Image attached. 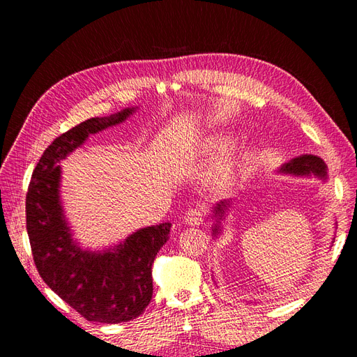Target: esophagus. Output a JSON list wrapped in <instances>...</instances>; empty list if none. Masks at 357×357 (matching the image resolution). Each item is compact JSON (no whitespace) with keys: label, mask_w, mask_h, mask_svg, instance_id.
<instances>
[{"label":"esophagus","mask_w":357,"mask_h":357,"mask_svg":"<svg viewBox=\"0 0 357 357\" xmlns=\"http://www.w3.org/2000/svg\"><path fill=\"white\" fill-rule=\"evenodd\" d=\"M204 220V213L199 208H192L185 214V223L189 226H199Z\"/></svg>","instance_id":"esophagus-1"}]
</instances>
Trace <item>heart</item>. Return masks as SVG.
Wrapping results in <instances>:
<instances>
[{
	"label": "heart",
	"mask_w": 357,
	"mask_h": 357,
	"mask_svg": "<svg viewBox=\"0 0 357 357\" xmlns=\"http://www.w3.org/2000/svg\"><path fill=\"white\" fill-rule=\"evenodd\" d=\"M231 138L226 135H214L208 143L205 144V149L210 152H223L228 149ZM235 180V164L229 159H222L215 164L207 174V185L210 189L219 192L226 188H229Z\"/></svg>",
	"instance_id": "1"
}]
</instances>
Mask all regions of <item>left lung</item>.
<instances>
[{"label":"left lung","mask_w":357,"mask_h":357,"mask_svg":"<svg viewBox=\"0 0 357 357\" xmlns=\"http://www.w3.org/2000/svg\"><path fill=\"white\" fill-rule=\"evenodd\" d=\"M280 174H289L295 177H311L314 176L323 181L328 180V167L325 160L314 155H301L298 158L290 159L277 169ZM232 207V199H225L214 205L211 219L214 223L211 226L214 240H218L222 235V222L226 218V213Z\"/></svg>","instance_id":"obj_1"}]
</instances>
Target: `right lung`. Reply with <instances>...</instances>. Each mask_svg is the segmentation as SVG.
<instances>
[{
    "instance_id": "1",
    "label": "right lung",
    "mask_w": 357,
    "mask_h": 357,
    "mask_svg": "<svg viewBox=\"0 0 357 357\" xmlns=\"http://www.w3.org/2000/svg\"><path fill=\"white\" fill-rule=\"evenodd\" d=\"M135 110L88 119L58 137L40 158L26 193V231L38 274L89 321L122 323L142 314L152 299V265L169 238L171 223L138 229L104 250L83 248L62 207L58 164L89 135L125 122Z\"/></svg>"
}]
</instances>
